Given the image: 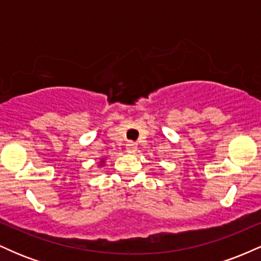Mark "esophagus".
Masks as SVG:
<instances>
[{
    "label": "esophagus",
    "instance_id": "34e87169",
    "mask_svg": "<svg viewBox=\"0 0 261 261\" xmlns=\"http://www.w3.org/2000/svg\"><path fill=\"white\" fill-rule=\"evenodd\" d=\"M136 151H137V143L133 142V141H130V142L126 143V152H127V153L134 154Z\"/></svg>",
    "mask_w": 261,
    "mask_h": 261
}]
</instances>
